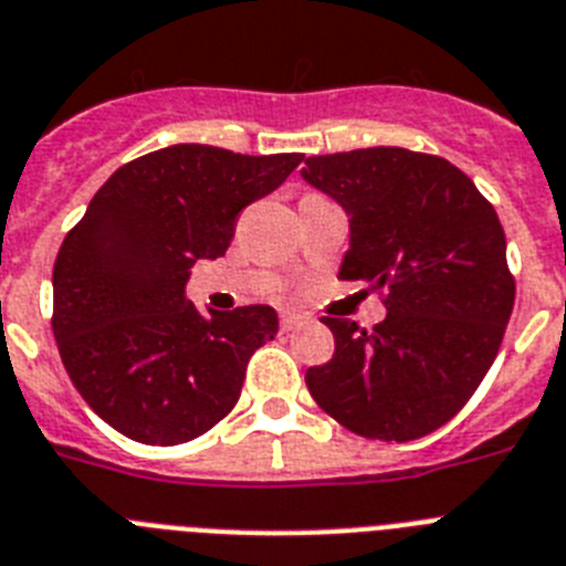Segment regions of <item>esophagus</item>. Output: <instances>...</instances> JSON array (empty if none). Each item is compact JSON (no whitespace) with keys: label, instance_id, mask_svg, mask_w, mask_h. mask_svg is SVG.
Instances as JSON below:
<instances>
[{"label":"esophagus","instance_id":"1","mask_svg":"<svg viewBox=\"0 0 566 566\" xmlns=\"http://www.w3.org/2000/svg\"><path fill=\"white\" fill-rule=\"evenodd\" d=\"M302 322H305L302 313H282V331H296Z\"/></svg>","mask_w":566,"mask_h":566}]
</instances>
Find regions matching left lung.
<instances>
[{"instance_id":"obj_1","label":"left lung","mask_w":566,"mask_h":566,"mask_svg":"<svg viewBox=\"0 0 566 566\" xmlns=\"http://www.w3.org/2000/svg\"><path fill=\"white\" fill-rule=\"evenodd\" d=\"M302 178L350 218L339 279L386 291L388 311L374 331L325 316L336 350L307 391L359 437L431 434L478 391L515 305L495 207L454 164L400 146L316 155Z\"/></svg>"}]
</instances>
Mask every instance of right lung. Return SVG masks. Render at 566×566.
Wrapping results in <instances>:
<instances>
[{
    "instance_id": "right-lung-1",
    "label": "right lung",
    "mask_w": 566,
    "mask_h": 566,
    "mask_svg": "<svg viewBox=\"0 0 566 566\" xmlns=\"http://www.w3.org/2000/svg\"><path fill=\"white\" fill-rule=\"evenodd\" d=\"M305 155H235L178 144L120 166L54 261V327L65 371L94 415L146 446H178L224 420L250 356L279 331L270 305L210 311L189 270L218 259L235 218Z\"/></svg>"
}]
</instances>
